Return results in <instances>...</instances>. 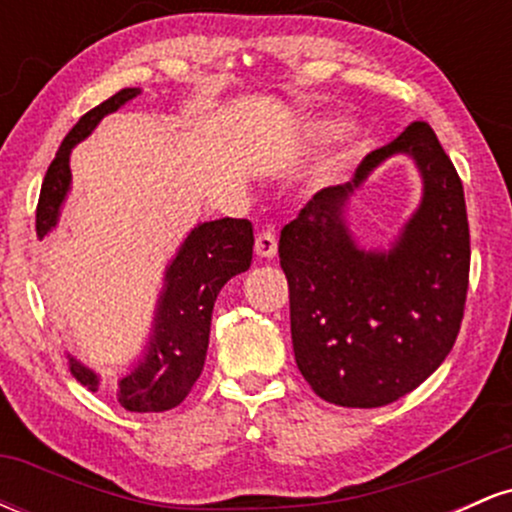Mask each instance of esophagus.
<instances>
[{
    "label": "esophagus",
    "mask_w": 512,
    "mask_h": 512,
    "mask_svg": "<svg viewBox=\"0 0 512 512\" xmlns=\"http://www.w3.org/2000/svg\"><path fill=\"white\" fill-rule=\"evenodd\" d=\"M255 252H257V257L272 260V257L276 255V236L272 231H262L260 236L255 238Z\"/></svg>",
    "instance_id": "1"
}]
</instances>
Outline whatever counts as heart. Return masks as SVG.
I'll list each match as a JSON object with an SVG mask.
<instances>
[{"label": "heart", "mask_w": 512, "mask_h": 512, "mask_svg": "<svg viewBox=\"0 0 512 512\" xmlns=\"http://www.w3.org/2000/svg\"><path fill=\"white\" fill-rule=\"evenodd\" d=\"M351 129V120L344 115H332V117H320V120L310 122L308 129H305V137L310 142H334L342 134Z\"/></svg>", "instance_id": "b5f03b06"}]
</instances>
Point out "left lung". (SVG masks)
Wrapping results in <instances>:
<instances>
[{"label": "left lung", "mask_w": 512, "mask_h": 512, "mask_svg": "<svg viewBox=\"0 0 512 512\" xmlns=\"http://www.w3.org/2000/svg\"><path fill=\"white\" fill-rule=\"evenodd\" d=\"M407 155L422 199L383 249H366L350 204L383 162ZM298 370L339 407H385L416 390L450 354L469 279V223L460 175L426 122L363 158L356 178L327 187L284 226Z\"/></svg>", "instance_id": "1"}]
</instances>
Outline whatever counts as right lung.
Listing matches in <instances>:
<instances>
[{
	"instance_id": "right-lung-1",
	"label": "right lung",
	"mask_w": 512,
	"mask_h": 512,
	"mask_svg": "<svg viewBox=\"0 0 512 512\" xmlns=\"http://www.w3.org/2000/svg\"><path fill=\"white\" fill-rule=\"evenodd\" d=\"M142 93V88H122L113 98L96 105L81 117L60 144L55 161L40 187L35 233L48 238L57 228L62 207L72 192V149L93 134L103 117L117 113L122 105ZM252 223L248 219L199 221L163 272V289L158 293L149 337L134 361L115 380V397L127 411H168L190 395L204 368L209 346L211 313L219 291L236 274L250 269ZM69 368L81 385L96 392L101 375L76 356H69Z\"/></svg>"
}]
</instances>
